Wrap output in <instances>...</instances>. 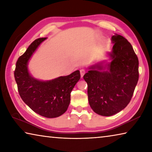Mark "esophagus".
<instances>
[{"label": "esophagus", "mask_w": 152, "mask_h": 152, "mask_svg": "<svg viewBox=\"0 0 152 152\" xmlns=\"http://www.w3.org/2000/svg\"><path fill=\"white\" fill-rule=\"evenodd\" d=\"M80 76H81V78H82V77L84 76V74L86 73V71H85V70H84V69H81V70H80Z\"/></svg>", "instance_id": "34e87169"}]
</instances>
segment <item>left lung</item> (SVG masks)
I'll list each match as a JSON object with an SVG mask.
<instances>
[{
	"mask_svg": "<svg viewBox=\"0 0 152 152\" xmlns=\"http://www.w3.org/2000/svg\"><path fill=\"white\" fill-rule=\"evenodd\" d=\"M108 53L110 62L102 61L89 67L83 78L88 84L91 109L102 116H112L129 103L139 79V61L132 45L123 36L111 37Z\"/></svg>",
	"mask_w": 152,
	"mask_h": 152,
	"instance_id": "1",
	"label": "left lung"
}]
</instances>
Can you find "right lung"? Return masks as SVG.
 I'll use <instances>...</instances> for the list:
<instances>
[{
    "instance_id": "right-lung-1",
    "label": "right lung",
    "mask_w": 152,
    "mask_h": 152,
    "mask_svg": "<svg viewBox=\"0 0 152 152\" xmlns=\"http://www.w3.org/2000/svg\"><path fill=\"white\" fill-rule=\"evenodd\" d=\"M47 37L35 39L16 63L15 78L20 96L33 111L43 117H60L68 109L70 93L80 78L79 70L68 76L47 81L35 78L28 70V62L33 53Z\"/></svg>"
}]
</instances>
